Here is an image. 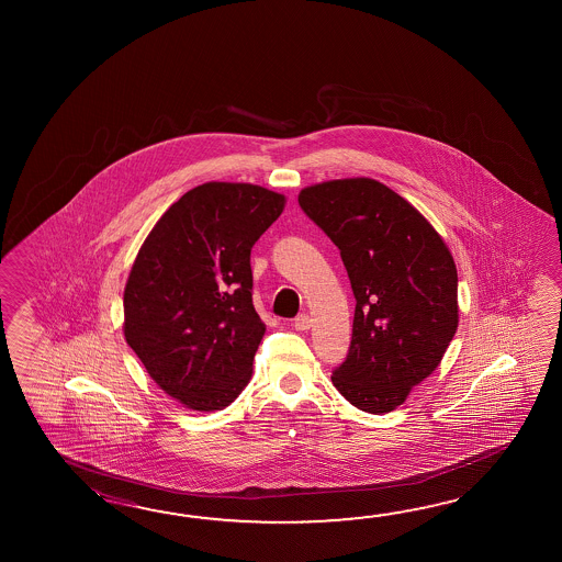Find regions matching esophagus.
<instances>
[{
  "label": "esophagus",
  "instance_id": "obj_1",
  "mask_svg": "<svg viewBox=\"0 0 562 562\" xmlns=\"http://www.w3.org/2000/svg\"><path fill=\"white\" fill-rule=\"evenodd\" d=\"M293 327L297 329V331H307L311 327V317L307 313H301L295 317V322H293Z\"/></svg>",
  "mask_w": 562,
  "mask_h": 562
}]
</instances>
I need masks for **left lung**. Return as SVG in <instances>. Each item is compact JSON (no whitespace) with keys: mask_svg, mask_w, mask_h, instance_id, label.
Listing matches in <instances>:
<instances>
[{"mask_svg":"<svg viewBox=\"0 0 562 562\" xmlns=\"http://www.w3.org/2000/svg\"><path fill=\"white\" fill-rule=\"evenodd\" d=\"M299 204L341 252L356 297L351 346L331 382L351 406L387 414L440 366L458 329L452 252L378 180L319 182Z\"/></svg>","mask_w":562,"mask_h":562,"instance_id":"obj_1","label":"left lung"}]
</instances>
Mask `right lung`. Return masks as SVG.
Masks as SVG:
<instances>
[{"label": "right lung", "mask_w": 562, "mask_h": 562, "mask_svg": "<svg viewBox=\"0 0 562 562\" xmlns=\"http://www.w3.org/2000/svg\"><path fill=\"white\" fill-rule=\"evenodd\" d=\"M285 196L247 182L184 192L148 233L124 289V337L148 375L196 412L227 407L251 380L265 323L251 249Z\"/></svg>", "instance_id": "obj_1"}]
</instances>
